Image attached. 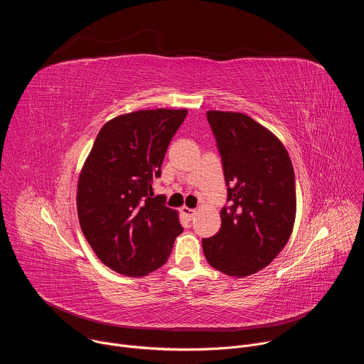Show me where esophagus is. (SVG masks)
<instances>
[{"instance_id":"esophagus-1","label":"esophagus","mask_w":364,"mask_h":364,"mask_svg":"<svg viewBox=\"0 0 364 364\" xmlns=\"http://www.w3.org/2000/svg\"><path fill=\"white\" fill-rule=\"evenodd\" d=\"M181 213H183L187 219H193V218L197 215V210H196V209H190V207H187V205H183V207H181Z\"/></svg>"}]
</instances>
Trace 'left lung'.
I'll return each mask as SVG.
<instances>
[{"label": "left lung", "mask_w": 364, "mask_h": 364, "mask_svg": "<svg viewBox=\"0 0 364 364\" xmlns=\"http://www.w3.org/2000/svg\"><path fill=\"white\" fill-rule=\"evenodd\" d=\"M222 155L230 207L219 232L203 239L215 269L243 278L267 268L288 243L296 215L292 163L281 139L250 117L207 111Z\"/></svg>", "instance_id": "8db88e82"}]
</instances>
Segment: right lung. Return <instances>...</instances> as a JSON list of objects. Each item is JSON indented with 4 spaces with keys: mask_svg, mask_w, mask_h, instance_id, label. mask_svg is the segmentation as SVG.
Masks as SVG:
<instances>
[{
    "mask_svg": "<svg viewBox=\"0 0 364 364\" xmlns=\"http://www.w3.org/2000/svg\"><path fill=\"white\" fill-rule=\"evenodd\" d=\"M187 109H141L99 131L77 180L82 232L103 265L127 277L161 268L183 232L154 181Z\"/></svg>",
    "mask_w": 364,
    "mask_h": 364,
    "instance_id": "obj_1",
    "label": "right lung"
}]
</instances>
